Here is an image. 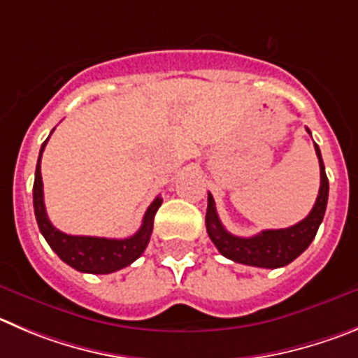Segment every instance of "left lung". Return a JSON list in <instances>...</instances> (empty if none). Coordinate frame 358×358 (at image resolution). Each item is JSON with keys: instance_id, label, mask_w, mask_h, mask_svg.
Masks as SVG:
<instances>
[{"instance_id": "1", "label": "left lung", "mask_w": 358, "mask_h": 358, "mask_svg": "<svg viewBox=\"0 0 358 358\" xmlns=\"http://www.w3.org/2000/svg\"><path fill=\"white\" fill-rule=\"evenodd\" d=\"M310 134V130L307 129ZM316 155L320 160V192L316 198L315 206L309 212V215L303 220L296 222L295 226H289L285 229H265L249 238L235 236L220 222L217 215L215 201L213 196L208 194V208H206V231L213 245L219 249V252L224 258L231 262L242 263L249 266H259V268H280L299 258L303 250L310 245L318 233L322 224L323 215L329 201V178L325 173V164H323L322 152L315 143Z\"/></svg>"}]
</instances>
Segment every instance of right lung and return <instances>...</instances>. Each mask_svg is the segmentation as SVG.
Instances as JSON below:
<instances>
[{"label":"right lung","instance_id":"obj_1","mask_svg":"<svg viewBox=\"0 0 358 358\" xmlns=\"http://www.w3.org/2000/svg\"><path fill=\"white\" fill-rule=\"evenodd\" d=\"M49 139V138H48ZM48 139L40 148L38 162H36L35 183H33V208H35L36 222L40 233L48 240L51 249L59 256L62 262L72 268L85 273H111L122 270L134 263L145 252L153 229V217L162 205V198L157 196L143 217V224L138 233L129 238H100V236H76L59 231L49 220L45 205H43V183L40 173V159L48 145Z\"/></svg>","mask_w":358,"mask_h":358}]
</instances>
